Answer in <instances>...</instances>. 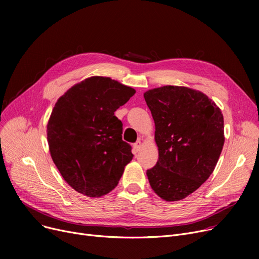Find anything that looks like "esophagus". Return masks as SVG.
<instances>
[{
  "label": "esophagus",
  "mask_w": 259,
  "mask_h": 259,
  "mask_svg": "<svg viewBox=\"0 0 259 259\" xmlns=\"http://www.w3.org/2000/svg\"><path fill=\"white\" fill-rule=\"evenodd\" d=\"M141 148H142V143L140 141L133 145V150L135 153H138L141 150Z\"/></svg>",
  "instance_id": "1"
}]
</instances>
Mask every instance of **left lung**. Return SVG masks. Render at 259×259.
<instances>
[{
    "label": "left lung",
    "instance_id": "obj_1",
    "mask_svg": "<svg viewBox=\"0 0 259 259\" xmlns=\"http://www.w3.org/2000/svg\"><path fill=\"white\" fill-rule=\"evenodd\" d=\"M155 124L156 165L147 170L153 191L164 200L186 198L214 171L224 143V116L205 93L162 86L144 93Z\"/></svg>",
    "mask_w": 259,
    "mask_h": 259
}]
</instances>
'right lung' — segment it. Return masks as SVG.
<instances>
[{
	"instance_id": "obj_1",
	"label": "right lung",
	"mask_w": 259,
	"mask_h": 259,
	"mask_svg": "<svg viewBox=\"0 0 259 259\" xmlns=\"http://www.w3.org/2000/svg\"><path fill=\"white\" fill-rule=\"evenodd\" d=\"M135 90L106 76H91L68 89L47 124L51 158L78 193L101 197L117 186L133 154L114 115Z\"/></svg>"
}]
</instances>
